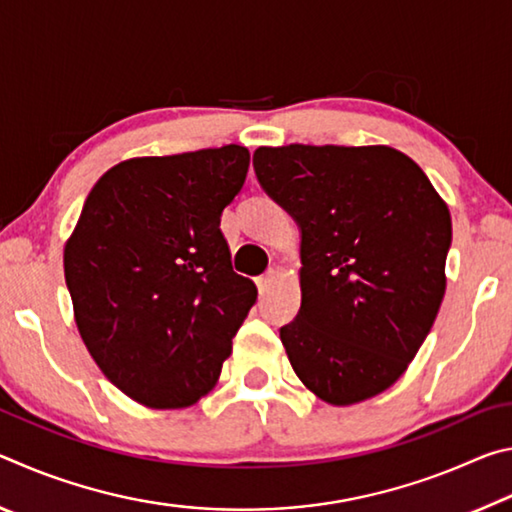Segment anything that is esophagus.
<instances>
[{
	"label": "esophagus",
	"mask_w": 512,
	"mask_h": 512,
	"mask_svg": "<svg viewBox=\"0 0 512 512\" xmlns=\"http://www.w3.org/2000/svg\"><path fill=\"white\" fill-rule=\"evenodd\" d=\"M273 282H275V271H266L264 275H259V277H257V289H259V293H266L268 289L273 287Z\"/></svg>",
	"instance_id": "esophagus-1"
}]
</instances>
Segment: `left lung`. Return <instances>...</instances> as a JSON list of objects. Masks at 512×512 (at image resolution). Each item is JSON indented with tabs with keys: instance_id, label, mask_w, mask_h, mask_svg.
Segmentation results:
<instances>
[{
	"instance_id": "1",
	"label": "left lung",
	"mask_w": 512,
	"mask_h": 512,
	"mask_svg": "<svg viewBox=\"0 0 512 512\" xmlns=\"http://www.w3.org/2000/svg\"><path fill=\"white\" fill-rule=\"evenodd\" d=\"M259 183L300 225V311L280 329L298 379L350 406L391 388L445 296L452 216L386 144L259 146Z\"/></svg>"
}]
</instances>
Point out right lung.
<instances>
[{"mask_svg": "<svg viewBox=\"0 0 512 512\" xmlns=\"http://www.w3.org/2000/svg\"><path fill=\"white\" fill-rule=\"evenodd\" d=\"M246 146L115 164L85 198L63 253L90 357L149 409H187L212 391L257 300L232 271L221 212L244 187Z\"/></svg>", "mask_w": 512, "mask_h": 512, "instance_id": "obj_1", "label": "right lung"}]
</instances>
